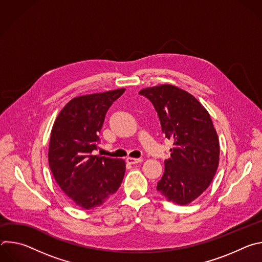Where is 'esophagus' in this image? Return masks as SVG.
I'll use <instances>...</instances> for the list:
<instances>
[{
    "mask_svg": "<svg viewBox=\"0 0 262 262\" xmlns=\"http://www.w3.org/2000/svg\"><path fill=\"white\" fill-rule=\"evenodd\" d=\"M143 160L142 159H135V158H127L126 159V162L130 165H135V164H138V163H141Z\"/></svg>",
    "mask_w": 262,
    "mask_h": 262,
    "instance_id": "1",
    "label": "esophagus"
}]
</instances>
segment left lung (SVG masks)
Wrapping results in <instances>:
<instances>
[{
	"label": "left lung",
	"instance_id": "1",
	"mask_svg": "<svg viewBox=\"0 0 262 262\" xmlns=\"http://www.w3.org/2000/svg\"><path fill=\"white\" fill-rule=\"evenodd\" d=\"M154 104L162 132L173 140L157 190L169 201L185 205L209 186L219 165L216 132L205 107L190 93L172 85L142 89Z\"/></svg>",
	"mask_w": 262,
	"mask_h": 262
}]
</instances>
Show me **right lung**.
<instances>
[{
  "label": "right lung",
  "instance_id": "right-lung-1",
  "mask_svg": "<svg viewBox=\"0 0 262 262\" xmlns=\"http://www.w3.org/2000/svg\"><path fill=\"white\" fill-rule=\"evenodd\" d=\"M125 89L83 95L60 112L51 134L49 164L69 199L84 209L101 205L114 195L124 177L120 159L93 156L108 107Z\"/></svg>",
  "mask_w": 262,
  "mask_h": 262
}]
</instances>
